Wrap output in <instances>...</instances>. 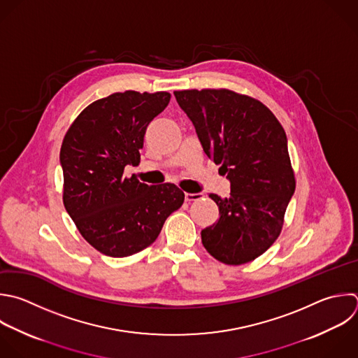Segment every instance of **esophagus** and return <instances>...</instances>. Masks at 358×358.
Wrapping results in <instances>:
<instances>
[{
    "label": "esophagus",
    "mask_w": 358,
    "mask_h": 358,
    "mask_svg": "<svg viewBox=\"0 0 358 358\" xmlns=\"http://www.w3.org/2000/svg\"><path fill=\"white\" fill-rule=\"evenodd\" d=\"M203 197V194L201 193H185V200L186 201H197V200H200Z\"/></svg>",
    "instance_id": "1"
}]
</instances>
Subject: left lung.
I'll list each match as a JSON object with an SVG mask.
<instances>
[{"label": "left lung", "instance_id": "obj_1", "mask_svg": "<svg viewBox=\"0 0 358 358\" xmlns=\"http://www.w3.org/2000/svg\"><path fill=\"white\" fill-rule=\"evenodd\" d=\"M206 155L231 182L217 203L220 218L201 231L207 252L225 264H243L278 238L295 190L287 136L260 101L229 90L175 91Z\"/></svg>", "mask_w": 358, "mask_h": 358}]
</instances>
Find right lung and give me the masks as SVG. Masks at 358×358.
<instances>
[{
	"instance_id": "obj_1",
	"label": "right lung",
	"mask_w": 358,
	"mask_h": 358,
	"mask_svg": "<svg viewBox=\"0 0 358 358\" xmlns=\"http://www.w3.org/2000/svg\"><path fill=\"white\" fill-rule=\"evenodd\" d=\"M169 101L168 92H116L87 106L64 136V207L85 241L106 256L150 246L185 201L172 183L148 186L124 176L127 165H138L145 130Z\"/></svg>"
}]
</instances>
